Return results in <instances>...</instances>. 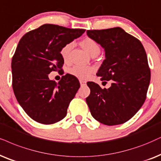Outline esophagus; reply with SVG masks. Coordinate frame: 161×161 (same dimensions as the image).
Returning <instances> with one entry per match:
<instances>
[{"mask_svg":"<svg viewBox=\"0 0 161 161\" xmlns=\"http://www.w3.org/2000/svg\"><path fill=\"white\" fill-rule=\"evenodd\" d=\"M79 82H80L81 86H84V85H86V82L84 80H79Z\"/></svg>","mask_w":161,"mask_h":161,"instance_id":"esophagus-1","label":"esophagus"}]
</instances>
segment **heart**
Here are the masks:
<instances>
[{"instance_id": "1", "label": "heart", "mask_w": 161, "mask_h": 161, "mask_svg": "<svg viewBox=\"0 0 161 161\" xmlns=\"http://www.w3.org/2000/svg\"><path fill=\"white\" fill-rule=\"evenodd\" d=\"M74 44L73 42H69L64 45L61 49L60 54L62 57L63 60L67 61L68 58L69 54H70V50H72ZM81 46L83 49L91 55L93 53H99L100 52V47L99 44L94 39L91 38H85L81 42ZM93 71V68L90 66H84V65H75L70 68V73L74 76L78 77L79 79H87L91 76Z\"/></svg>"}]
</instances>
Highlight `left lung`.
Instances as JSON below:
<instances>
[{"label": "left lung", "mask_w": 161, "mask_h": 161, "mask_svg": "<svg viewBox=\"0 0 161 161\" xmlns=\"http://www.w3.org/2000/svg\"><path fill=\"white\" fill-rule=\"evenodd\" d=\"M87 35L105 50L97 76L102 81L113 80L108 89L87 83L91 93L86 102L91 115L107 125L123 124L139 111L146 98L151 73L145 49L120 27L87 30Z\"/></svg>", "instance_id": "8db88e82"}]
</instances>
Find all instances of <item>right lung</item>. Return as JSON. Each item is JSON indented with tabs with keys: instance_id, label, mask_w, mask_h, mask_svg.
<instances>
[{
	"instance_id": "1",
	"label": "right lung",
	"mask_w": 161,
	"mask_h": 161,
	"mask_svg": "<svg viewBox=\"0 0 161 161\" xmlns=\"http://www.w3.org/2000/svg\"><path fill=\"white\" fill-rule=\"evenodd\" d=\"M85 31L44 24L18 42L12 59L13 88L19 105L33 120L48 125L65 117L80 84L71 74L62 76L58 82L50 80L48 74L62 70L61 49Z\"/></svg>"
}]
</instances>
